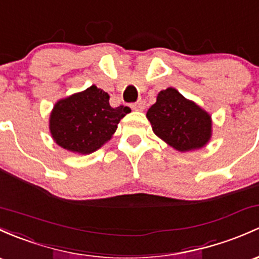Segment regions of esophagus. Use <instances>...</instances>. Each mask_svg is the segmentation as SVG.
Returning <instances> with one entry per match:
<instances>
[{"mask_svg":"<svg viewBox=\"0 0 259 259\" xmlns=\"http://www.w3.org/2000/svg\"><path fill=\"white\" fill-rule=\"evenodd\" d=\"M132 108L134 109V110H138V111L144 110V109H145V102H144V100H138L137 103L132 104Z\"/></svg>","mask_w":259,"mask_h":259,"instance_id":"34e87169","label":"esophagus"}]
</instances>
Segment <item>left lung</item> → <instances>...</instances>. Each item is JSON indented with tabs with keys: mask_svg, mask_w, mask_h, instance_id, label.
Returning <instances> with one entry per match:
<instances>
[{
	"mask_svg": "<svg viewBox=\"0 0 259 259\" xmlns=\"http://www.w3.org/2000/svg\"><path fill=\"white\" fill-rule=\"evenodd\" d=\"M146 118L157 137L182 152L202 148L212 135L209 114L175 88L157 94L156 103L149 109Z\"/></svg>",
	"mask_w": 259,
	"mask_h": 259,
	"instance_id": "1",
	"label": "left lung"
}]
</instances>
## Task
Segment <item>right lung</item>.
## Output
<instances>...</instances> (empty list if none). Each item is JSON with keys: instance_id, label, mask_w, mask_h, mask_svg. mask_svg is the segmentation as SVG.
Here are the masks:
<instances>
[{"instance_id": "add662e5", "label": "right lung", "mask_w": 259, "mask_h": 259, "mask_svg": "<svg viewBox=\"0 0 259 259\" xmlns=\"http://www.w3.org/2000/svg\"><path fill=\"white\" fill-rule=\"evenodd\" d=\"M129 108H111L109 95L95 85L56 103L50 118L52 138L68 151L92 154L104 145Z\"/></svg>"}]
</instances>
